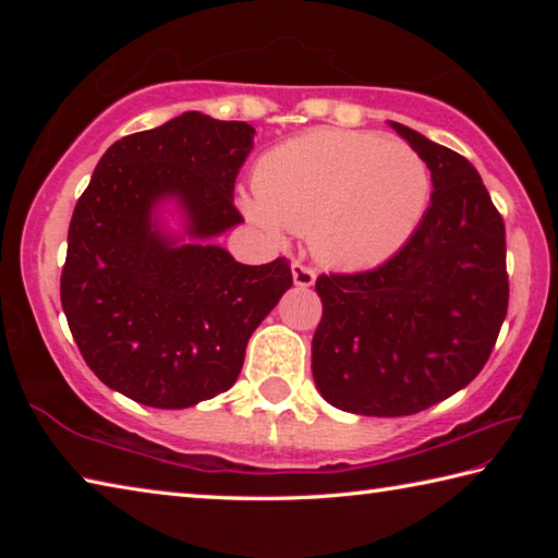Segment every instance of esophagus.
I'll use <instances>...</instances> for the list:
<instances>
[{
	"instance_id": "obj_1",
	"label": "esophagus",
	"mask_w": 558,
	"mask_h": 558,
	"mask_svg": "<svg viewBox=\"0 0 558 558\" xmlns=\"http://www.w3.org/2000/svg\"><path fill=\"white\" fill-rule=\"evenodd\" d=\"M315 278H317L315 270L310 268V266H305V263H300V260L292 263V280H295L298 288L315 286Z\"/></svg>"
}]
</instances>
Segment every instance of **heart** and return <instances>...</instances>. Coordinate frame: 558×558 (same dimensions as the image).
Instances as JSON below:
<instances>
[{
	"mask_svg": "<svg viewBox=\"0 0 558 558\" xmlns=\"http://www.w3.org/2000/svg\"><path fill=\"white\" fill-rule=\"evenodd\" d=\"M248 219L270 239L310 233L319 260L369 268L396 256L426 214L430 172L403 143L349 130H313L260 159Z\"/></svg>",
	"mask_w": 558,
	"mask_h": 558,
	"instance_id": "obj_1",
	"label": "heart"
}]
</instances>
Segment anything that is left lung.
Listing matches in <instances>:
<instances>
[{
  "label": "left lung",
  "mask_w": 558,
  "mask_h": 558,
  "mask_svg": "<svg viewBox=\"0 0 558 558\" xmlns=\"http://www.w3.org/2000/svg\"><path fill=\"white\" fill-rule=\"evenodd\" d=\"M430 169V206L384 266L319 276L313 376L327 403L359 415H411L475 379L507 315L505 221L477 169L389 122Z\"/></svg>",
  "instance_id": "left-lung-1"
}]
</instances>
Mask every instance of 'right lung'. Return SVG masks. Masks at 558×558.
<instances>
[{"label":"right lung","mask_w":558,"mask_h":558,"mask_svg":"<svg viewBox=\"0 0 558 558\" xmlns=\"http://www.w3.org/2000/svg\"><path fill=\"white\" fill-rule=\"evenodd\" d=\"M248 122L184 112L118 140L75 204L61 305L98 379L153 409L229 391L245 344L292 286L290 263L243 266L216 245L243 219L233 184ZM174 210L180 231L163 214Z\"/></svg>","instance_id":"right-lung-1"}]
</instances>
